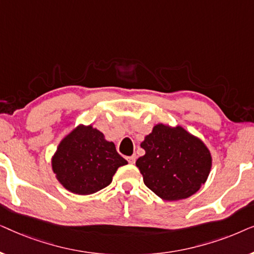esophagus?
I'll return each instance as SVG.
<instances>
[{"label":"esophagus","instance_id":"34e87169","mask_svg":"<svg viewBox=\"0 0 254 254\" xmlns=\"http://www.w3.org/2000/svg\"><path fill=\"white\" fill-rule=\"evenodd\" d=\"M135 159H136V156L133 155V156H129V157H127V161L130 163V164H134L135 163Z\"/></svg>","mask_w":254,"mask_h":254}]
</instances>
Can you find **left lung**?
<instances>
[{"mask_svg":"<svg viewBox=\"0 0 254 254\" xmlns=\"http://www.w3.org/2000/svg\"><path fill=\"white\" fill-rule=\"evenodd\" d=\"M136 161L144 185L166 201L186 199L206 183L211 169L209 149L182 126L158 124L141 143Z\"/></svg>","mask_w":254,"mask_h":254,"instance_id":"8db88e82","label":"left lung"}]
</instances>
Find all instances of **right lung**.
I'll return each instance as SVG.
<instances>
[{"mask_svg":"<svg viewBox=\"0 0 254 254\" xmlns=\"http://www.w3.org/2000/svg\"><path fill=\"white\" fill-rule=\"evenodd\" d=\"M127 161L102 131L79 125L62 138L52 158L57 179L69 192L88 195L105 189Z\"/></svg>","mask_w":254,"mask_h":254,"instance_id":"1","label":"right lung"}]
</instances>
